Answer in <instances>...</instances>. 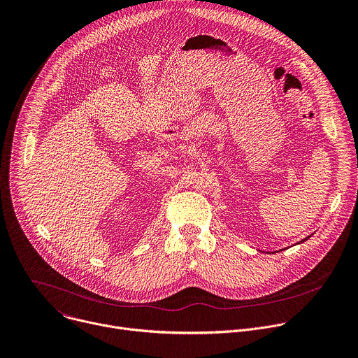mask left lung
Instances as JSON below:
<instances>
[{
  "mask_svg": "<svg viewBox=\"0 0 358 358\" xmlns=\"http://www.w3.org/2000/svg\"><path fill=\"white\" fill-rule=\"evenodd\" d=\"M309 237H310V236H308V237H305V239H303V241H301V242H299V243H303V242H305V241H308V239H309ZM299 243H298V245H299Z\"/></svg>",
  "mask_w": 358,
  "mask_h": 358,
  "instance_id": "obj_1",
  "label": "left lung"
}]
</instances>
